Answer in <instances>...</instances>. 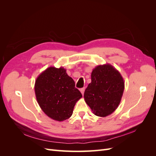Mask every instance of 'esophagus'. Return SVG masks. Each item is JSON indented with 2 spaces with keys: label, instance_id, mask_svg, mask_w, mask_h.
I'll return each mask as SVG.
<instances>
[{
  "label": "esophagus",
  "instance_id": "34e87169",
  "mask_svg": "<svg viewBox=\"0 0 156 156\" xmlns=\"http://www.w3.org/2000/svg\"><path fill=\"white\" fill-rule=\"evenodd\" d=\"M84 90H85V87H83V88H82L80 89V91H81V94H83V95L84 94Z\"/></svg>",
  "mask_w": 156,
  "mask_h": 156
}]
</instances>
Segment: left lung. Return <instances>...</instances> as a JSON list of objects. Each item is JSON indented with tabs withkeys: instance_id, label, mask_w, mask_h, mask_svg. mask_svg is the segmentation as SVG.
Listing matches in <instances>:
<instances>
[{
	"instance_id": "8db88e82",
	"label": "left lung",
	"mask_w": 156,
	"mask_h": 156,
	"mask_svg": "<svg viewBox=\"0 0 156 156\" xmlns=\"http://www.w3.org/2000/svg\"><path fill=\"white\" fill-rule=\"evenodd\" d=\"M91 81L84 93L87 105L96 116L111 115L123 95L124 82L122 75L110 64L100 65L93 69Z\"/></svg>"
}]
</instances>
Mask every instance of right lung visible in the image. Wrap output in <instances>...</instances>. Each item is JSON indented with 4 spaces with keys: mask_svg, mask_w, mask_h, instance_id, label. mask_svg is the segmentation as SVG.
<instances>
[{
    "mask_svg": "<svg viewBox=\"0 0 156 156\" xmlns=\"http://www.w3.org/2000/svg\"><path fill=\"white\" fill-rule=\"evenodd\" d=\"M34 90L42 111L56 121L70 118L75 103L82 97L73 79L63 68L46 69L36 79Z\"/></svg>",
    "mask_w": 156,
    "mask_h": 156,
    "instance_id": "1",
    "label": "right lung"
}]
</instances>
